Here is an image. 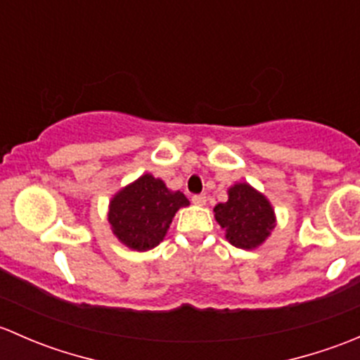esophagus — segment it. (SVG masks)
<instances>
[{
	"instance_id": "obj_1",
	"label": "esophagus",
	"mask_w": 360,
	"mask_h": 360,
	"mask_svg": "<svg viewBox=\"0 0 360 360\" xmlns=\"http://www.w3.org/2000/svg\"><path fill=\"white\" fill-rule=\"evenodd\" d=\"M191 202H193L195 205H205L207 197H205V195H193V198H191Z\"/></svg>"
}]
</instances>
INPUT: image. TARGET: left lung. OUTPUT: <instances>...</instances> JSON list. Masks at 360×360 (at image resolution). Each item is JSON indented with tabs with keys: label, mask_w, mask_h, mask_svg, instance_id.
<instances>
[{
	"label": "left lung",
	"mask_w": 360,
	"mask_h": 360,
	"mask_svg": "<svg viewBox=\"0 0 360 360\" xmlns=\"http://www.w3.org/2000/svg\"><path fill=\"white\" fill-rule=\"evenodd\" d=\"M214 217L226 231V240L238 249H256L275 228V210L263 193L248 183L228 190V200L214 207Z\"/></svg>",
	"instance_id": "1"
}]
</instances>
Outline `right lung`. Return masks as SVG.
Returning <instances> with one entry per match:
<instances>
[{
    "mask_svg": "<svg viewBox=\"0 0 360 360\" xmlns=\"http://www.w3.org/2000/svg\"><path fill=\"white\" fill-rule=\"evenodd\" d=\"M190 200L172 191L162 179L143 174L112 195L108 212L112 235L132 250H150L165 238L170 223Z\"/></svg>",
    "mask_w": 360,
    "mask_h": 360,
    "instance_id": "right-lung-1",
    "label": "right lung"
}]
</instances>
